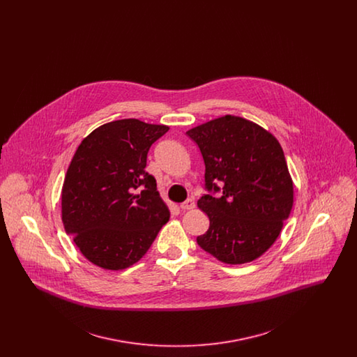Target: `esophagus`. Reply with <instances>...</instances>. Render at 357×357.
I'll use <instances>...</instances> for the list:
<instances>
[{"mask_svg": "<svg viewBox=\"0 0 357 357\" xmlns=\"http://www.w3.org/2000/svg\"><path fill=\"white\" fill-rule=\"evenodd\" d=\"M179 207H181L182 210H191V208H194V207H195V201H194V199H191V198H188L187 201L179 204Z\"/></svg>", "mask_w": 357, "mask_h": 357, "instance_id": "34e87169", "label": "esophagus"}]
</instances>
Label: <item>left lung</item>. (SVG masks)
<instances>
[{"mask_svg":"<svg viewBox=\"0 0 357 357\" xmlns=\"http://www.w3.org/2000/svg\"><path fill=\"white\" fill-rule=\"evenodd\" d=\"M186 134L204 156L207 190H222L218 198L206 194L198 201L210 220L198 245L225 264L255 261L275 242L293 206L281 144L264 127L234 115L208 120Z\"/></svg>","mask_w":357,"mask_h":357,"instance_id":"1","label":"left lung"}]
</instances>
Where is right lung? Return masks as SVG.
<instances>
[{
    "label": "right lung",
    "mask_w": 357,
    "mask_h": 357,
    "mask_svg": "<svg viewBox=\"0 0 357 357\" xmlns=\"http://www.w3.org/2000/svg\"><path fill=\"white\" fill-rule=\"evenodd\" d=\"M169 126L139 119L105 123L85 136L61 190L64 229L85 258L121 271L147 253L170 210L146 169L147 153Z\"/></svg>",
    "instance_id": "1"
}]
</instances>
